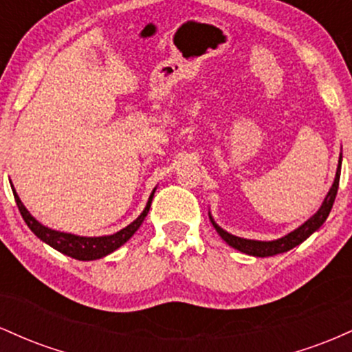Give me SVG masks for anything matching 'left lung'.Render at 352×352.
<instances>
[{"instance_id": "obj_1", "label": "left lung", "mask_w": 352, "mask_h": 352, "mask_svg": "<svg viewBox=\"0 0 352 352\" xmlns=\"http://www.w3.org/2000/svg\"><path fill=\"white\" fill-rule=\"evenodd\" d=\"M341 164H342V155H339L338 160V170H336V177H334L333 185H331L328 195H326L324 201L321 204V207L318 208V212L314 213L313 217H309L305 223L300 225L296 230L289 232L288 235L278 238V240H272V241H261V240H248V238H241V236H235L232 233H228L227 230H223L220 225L213 220L212 213L208 212L210 221L215 227L218 232V235L223 238L227 243L232 246V248L238 250V252L250 254V256H256V258H266V256H274V254H280L285 252H289V250L294 248V246L301 245L306 238H309L314 232H318L319 227L326 221V218L329 217L331 208H333L334 199H336L338 193V187H339V177H341Z\"/></svg>"}]
</instances>
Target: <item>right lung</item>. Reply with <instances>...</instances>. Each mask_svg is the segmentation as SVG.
Returning <instances> with one entry per match:
<instances>
[{"label": "right lung", "instance_id": "right-lung-1", "mask_svg": "<svg viewBox=\"0 0 352 352\" xmlns=\"http://www.w3.org/2000/svg\"><path fill=\"white\" fill-rule=\"evenodd\" d=\"M11 188H13L16 205H18L19 212H21V217L24 218V221H26V225L30 227L31 232H33L39 240H43L44 243H47L54 250H58L59 253L80 261H92V260H99V258L107 256V254L116 252L117 248H120L125 241L131 240V236L134 235L137 230H139L140 225H142V221L145 220V217H147L148 210H151L153 193H155L157 190V188L152 190L144 212L125 228L106 236H79V235H72V233H64V232H58V230L44 227L43 223H39V221L36 220L30 212H28V208L24 207L21 199H19L18 193H16L13 184H11Z\"/></svg>", "mask_w": 352, "mask_h": 352}]
</instances>
